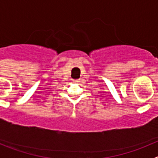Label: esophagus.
Listing matches in <instances>:
<instances>
[{"label": "esophagus", "instance_id": "34e87169", "mask_svg": "<svg viewBox=\"0 0 158 158\" xmlns=\"http://www.w3.org/2000/svg\"><path fill=\"white\" fill-rule=\"evenodd\" d=\"M73 81L74 82V83H77V82H79L80 81L78 80V79H73Z\"/></svg>", "mask_w": 158, "mask_h": 158}]
</instances>
